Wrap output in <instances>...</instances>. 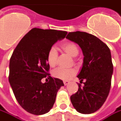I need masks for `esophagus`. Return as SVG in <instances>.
<instances>
[{"label":"esophagus","instance_id":"1","mask_svg":"<svg viewBox=\"0 0 121 121\" xmlns=\"http://www.w3.org/2000/svg\"><path fill=\"white\" fill-rule=\"evenodd\" d=\"M69 83H70V81H64V85H68Z\"/></svg>","mask_w":121,"mask_h":121}]
</instances>
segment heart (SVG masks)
I'll return each mask as SVG.
<instances>
[{"instance_id": "1", "label": "heart", "mask_w": 121, "mask_h": 121, "mask_svg": "<svg viewBox=\"0 0 121 121\" xmlns=\"http://www.w3.org/2000/svg\"><path fill=\"white\" fill-rule=\"evenodd\" d=\"M62 49L72 57H76L78 54V48L77 45L72 42L65 43L61 45ZM58 57L57 51L55 47H51L47 53V60L50 66H55ZM76 74L74 69H68L64 68H57L53 71V76L63 81L69 80Z\"/></svg>"}]
</instances>
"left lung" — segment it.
<instances>
[{
	"label": "left lung",
	"mask_w": 121,
	"mask_h": 121,
	"mask_svg": "<svg viewBox=\"0 0 121 121\" xmlns=\"http://www.w3.org/2000/svg\"><path fill=\"white\" fill-rule=\"evenodd\" d=\"M66 39L78 44L84 56L77 77L84 86L70 96L77 112L89 114L102 107L108 97L113 73L111 53L108 47L96 36L84 32H69Z\"/></svg>",
	"instance_id": "1"
}]
</instances>
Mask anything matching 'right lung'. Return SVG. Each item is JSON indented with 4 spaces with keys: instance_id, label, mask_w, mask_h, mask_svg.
<instances>
[{
    "instance_id": "obj_1",
    "label": "right lung",
    "mask_w": 121,
    "mask_h": 121,
    "mask_svg": "<svg viewBox=\"0 0 121 121\" xmlns=\"http://www.w3.org/2000/svg\"><path fill=\"white\" fill-rule=\"evenodd\" d=\"M67 32L33 28L22 38L13 51L9 62V81L19 104L28 112L42 115L49 112L63 81L48 73L47 55ZM46 78L43 83L42 78Z\"/></svg>"
}]
</instances>
